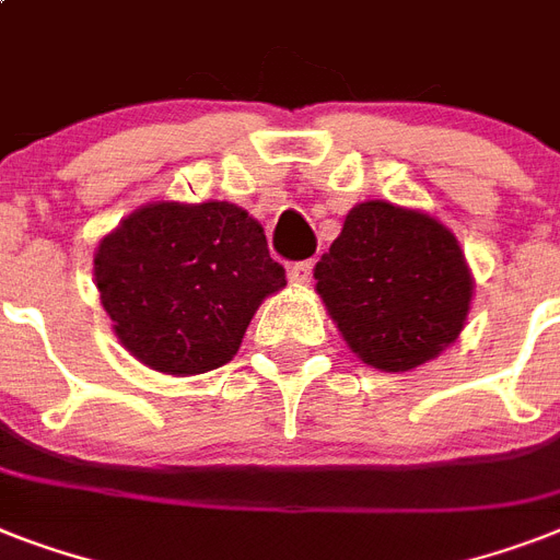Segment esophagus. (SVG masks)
<instances>
[{
    "mask_svg": "<svg viewBox=\"0 0 560 560\" xmlns=\"http://www.w3.org/2000/svg\"><path fill=\"white\" fill-rule=\"evenodd\" d=\"M311 276H314V261H299L288 270V279L296 284V288H307L311 284Z\"/></svg>",
    "mask_w": 560,
    "mask_h": 560,
    "instance_id": "34e87169",
    "label": "esophagus"
}]
</instances>
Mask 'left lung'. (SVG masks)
Segmentation results:
<instances>
[{
  "label": "left lung",
  "instance_id": "obj_1",
  "mask_svg": "<svg viewBox=\"0 0 560 560\" xmlns=\"http://www.w3.org/2000/svg\"><path fill=\"white\" fill-rule=\"evenodd\" d=\"M316 293L366 366L409 372L459 340L474 276L442 220L386 200L358 202L314 267Z\"/></svg>",
  "mask_w": 560,
  "mask_h": 560
}]
</instances>
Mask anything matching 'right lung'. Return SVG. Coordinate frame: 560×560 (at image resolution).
Wrapping results in <instances>:
<instances>
[{"label":"right lung","mask_w":560,"mask_h":560,"mask_svg":"<svg viewBox=\"0 0 560 560\" xmlns=\"http://www.w3.org/2000/svg\"><path fill=\"white\" fill-rule=\"evenodd\" d=\"M92 270L118 342L174 377L229 363L288 284L261 223L226 200L144 202L101 237Z\"/></svg>","instance_id":"add662e5"}]
</instances>
